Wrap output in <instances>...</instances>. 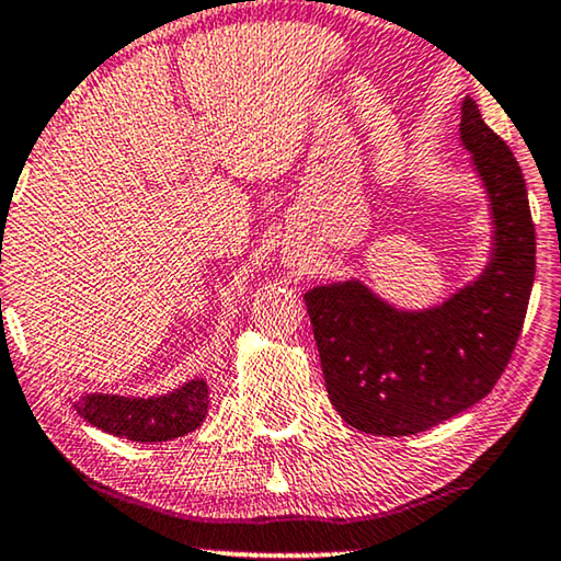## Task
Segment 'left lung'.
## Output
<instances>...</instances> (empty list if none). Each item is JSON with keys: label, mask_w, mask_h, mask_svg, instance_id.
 <instances>
[{"label": "left lung", "mask_w": 561, "mask_h": 561, "mask_svg": "<svg viewBox=\"0 0 561 561\" xmlns=\"http://www.w3.org/2000/svg\"><path fill=\"white\" fill-rule=\"evenodd\" d=\"M459 137L490 202L485 271L421 311L396 309L357 278L304 296L329 401L365 434H419L470 409L493 390L524 327L536 273L524 173L470 96Z\"/></svg>", "instance_id": "8db88e82"}]
</instances>
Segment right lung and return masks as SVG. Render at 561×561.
<instances>
[{"label": "right lung", "instance_id": "1", "mask_svg": "<svg viewBox=\"0 0 561 561\" xmlns=\"http://www.w3.org/2000/svg\"><path fill=\"white\" fill-rule=\"evenodd\" d=\"M76 413L91 426L129 442H168L202 426L209 409L204 378L183 382L163 396L87 393L73 401Z\"/></svg>", "mask_w": 561, "mask_h": 561}]
</instances>
